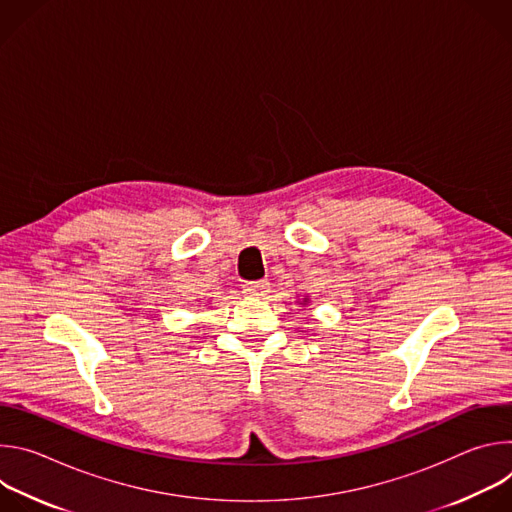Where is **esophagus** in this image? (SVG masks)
Returning a JSON list of instances; mask_svg holds the SVG:
<instances>
[{"mask_svg": "<svg viewBox=\"0 0 512 512\" xmlns=\"http://www.w3.org/2000/svg\"><path fill=\"white\" fill-rule=\"evenodd\" d=\"M269 287H271V283H269L267 279H261V281H247V283L243 285V294H245L247 298L263 300V298H267V294H269Z\"/></svg>", "mask_w": 512, "mask_h": 512, "instance_id": "esophagus-1", "label": "esophagus"}]
</instances>
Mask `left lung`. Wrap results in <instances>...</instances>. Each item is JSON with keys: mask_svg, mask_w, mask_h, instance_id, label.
Listing matches in <instances>:
<instances>
[{"mask_svg": "<svg viewBox=\"0 0 512 512\" xmlns=\"http://www.w3.org/2000/svg\"><path fill=\"white\" fill-rule=\"evenodd\" d=\"M304 302H308V298H304Z\"/></svg>", "mask_w": 512, "mask_h": 512, "instance_id": "left-lung-1", "label": "left lung"}]
</instances>
